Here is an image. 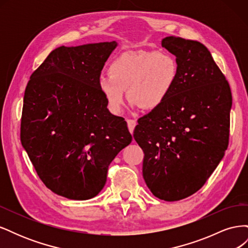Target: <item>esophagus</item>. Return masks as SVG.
I'll return each instance as SVG.
<instances>
[{"instance_id": "1", "label": "esophagus", "mask_w": 248, "mask_h": 248, "mask_svg": "<svg viewBox=\"0 0 248 248\" xmlns=\"http://www.w3.org/2000/svg\"><path fill=\"white\" fill-rule=\"evenodd\" d=\"M127 125H128V129H129L130 133H133L134 127L137 126V121H136V120L128 119V120H127Z\"/></svg>"}]
</instances>
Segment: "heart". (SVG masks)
<instances>
[{
	"instance_id": "b5f03b06",
	"label": "heart",
	"mask_w": 248,
	"mask_h": 248,
	"mask_svg": "<svg viewBox=\"0 0 248 248\" xmlns=\"http://www.w3.org/2000/svg\"><path fill=\"white\" fill-rule=\"evenodd\" d=\"M109 76L101 77L98 87L112 112L122 110L125 91L133 106L142 109L158 108L174 89L179 74L175 58L157 51L126 52L109 66Z\"/></svg>"
}]
</instances>
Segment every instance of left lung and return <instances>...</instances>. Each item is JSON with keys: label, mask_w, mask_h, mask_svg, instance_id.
<instances>
[{"label": "left lung", "mask_w": 248, "mask_h": 248, "mask_svg": "<svg viewBox=\"0 0 248 248\" xmlns=\"http://www.w3.org/2000/svg\"><path fill=\"white\" fill-rule=\"evenodd\" d=\"M161 46L176 57L178 78L167 100L139 119L133 138L145 153L148 188L156 198L175 202L202 188L222 159L232 93L204 44L169 36Z\"/></svg>", "instance_id": "left-lung-1"}]
</instances>
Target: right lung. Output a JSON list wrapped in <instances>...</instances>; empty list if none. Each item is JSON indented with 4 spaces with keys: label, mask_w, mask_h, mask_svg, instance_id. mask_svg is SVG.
Masks as SVG:
<instances>
[{
    "label": "right lung",
    "mask_w": 248,
    "mask_h": 248,
    "mask_svg": "<svg viewBox=\"0 0 248 248\" xmlns=\"http://www.w3.org/2000/svg\"><path fill=\"white\" fill-rule=\"evenodd\" d=\"M117 46H60L26 88L21 145L47 188L69 200L96 197L110 162L132 140L124 118L110 114L98 87Z\"/></svg>",
    "instance_id": "1"
}]
</instances>
